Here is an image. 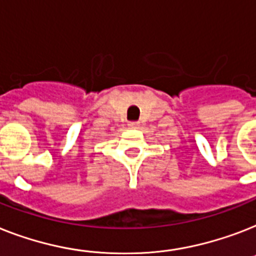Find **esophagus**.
<instances>
[{"mask_svg":"<svg viewBox=\"0 0 256 256\" xmlns=\"http://www.w3.org/2000/svg\"><path fill=\"white\" fill-rule=\"evenodd\" d=\"M138 122H128V128H138Z\"/></svg>","mask_w":256,"mask_h":256,"instance_id":"esophagus-1","label":"esophagus"}]
</instances>
